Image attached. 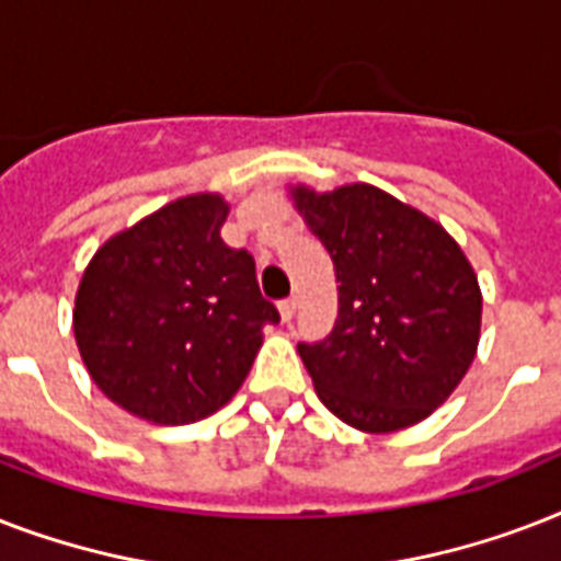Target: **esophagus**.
Listing matches in <instances>:
<instances>
[{
    "label": "esophagus",
    "mask_w": 561,
    "mask_h": 561,
    "mask_svg": "<svg viewBox=\"0 0 561 561\" xmlns=\"http://www.w3.org/2000/svg\"><path fill=\"white\" fill-rule=\"evenodd\" d=\"M279 314H282V320H285V323H290V320H294V314H297V297L282 299Z\"/></svg>",
    "instance_id": "esophagus-1"
}]
</instances>
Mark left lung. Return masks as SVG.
<instances>
[{
  "label": "left lung",
  "mask_w": 561,
  "mask_h": 561,
  "mask_svg": "<svg viewBox=\"0 0 561 561\" xmlns=\"http://www.w3.org/2000/svg\"><path fill=\"white\" fill-rule=\"evenodd\" d=\"M290 197L341 282L332 334L297 346L317 396L367 434L416 425L478 352L483 297L469 259L434 218L369 183Z\"/></svg>",
  "instance_id": "left-lung-1"
}]
</instances>
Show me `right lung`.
Segmentation results:
<instances>
[{"label": "right lung", "mask_w": 561, "mask_h": 561, "mask_svg": "<svg viewBox=\"0 0 561 561\" xmlns=\"http://www.w3.org/2000/svg\"><path fill=\"white\" fill-rule=\"evenodd\" d=\"M229 203L188 194L99 247L75 294V343L110 401L157 425L220 410L279 311L247 250L224 244Z\"/></svg>", "instance_id": "right-lung-1"}]
</instances>
